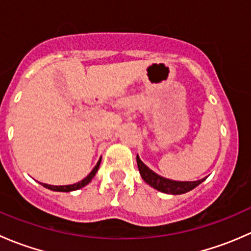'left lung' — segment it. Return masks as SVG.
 Segmentation results:
<instances>
[{
    "instance_id": "1",
    "label": "left lung",
    "mask_w": 251,
    "mask_h": 251,
    "mask_svg": "<svg viewBox=\"0 0 251 251\" xmlns=\"http://www.w3.org/2000/svg\"><path fill=\"white\" fill-rule=\"evenodd\" d=\"M137 165H138V170H140L142 178H143L147 183L151 184V187H154V188L158 189V191L163 192V193L183 194L186 193V192H189L193 188H196L198 184H201L205 179V178L198 179V181H193V182H181V181H173V179L164 178V177L159 176V175L153 173L148 166L144 165V164L142 163L141 159L138 158V155H137Z\"/></svg>"
}]
</instances>
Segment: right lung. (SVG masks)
Segmentation results:
<instances>
[{"instance_id": "right-lung-1", "label": "right lung", "mask_w": 251, "mask_h": 251, "mask_svg": "<svg viewBox=\"0 0 251 251\" xmlns=\"http://www.w3.org/2000/svg\"><path fill=\"white\" fill-rule=\"evenodd\" d=\"M100 161L97 163V165L93 168V170L91 171L90 175H88L87 177H85V178L82 179V181L77 182V183L75 184H69V186H50V184H46V183H41L42 186L46 187V188L50 189V191H55V192H72V191H76V189H80L82 188L83 186H86V184L88 183V182H91V179L95 177L96 173H97V170L100 169Z\"/></svg>"}]
</instances>
